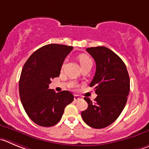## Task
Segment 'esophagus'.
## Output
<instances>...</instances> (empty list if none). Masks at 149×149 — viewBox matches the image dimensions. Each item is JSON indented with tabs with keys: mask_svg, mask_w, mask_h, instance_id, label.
Returning <instances> with one entry per match:
<instances>
[{
	"mask_svg": "<svg viewBox=\"0 0 149 149\" xmlns=\"http://www.w3.org/2000/svg\"><path fill=\"white\" fill-rule=\"evenodd\" d=\"M81 99V97H79V95H74V100L75 101H79V100H80Z\"/></svg>",
	"mask_w": 149,
	"mask_h": 149,
	"instance_id": "esophagus-1",
	"label": "esophagus"
}]
</instances>
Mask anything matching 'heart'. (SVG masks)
<instances>
[{"label":"heart","mask_w":149,"mask_h":149,"mask_svg":"<svg viewBox=\"0 0 149 149\" xmlns=\"http://www.w3.org/2000/svg\"><path fill=\"white\" fill-rule=\"evenodd\" d=\"M78 60H79V63H80L81 67H82V66L84 65H86L87 64H92V58H91L89 55H87V54H81V55H79V57H78ZM65 62L63 63V66L65 65Z\"/></svg>","instance_id":"heart-1"}]
</instances>
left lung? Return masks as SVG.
<instances>
[{
  "instance_id": "left-lung-1",
  "label": "left lung",
  "mask_w": 149,
  "mask_h": 149,
  "mask_svg": "<svg viewBox=\"0 0 149 149\" xmlns=\"http://www.w3.org/2000/svg\"><path fill=\"white\" fill-rule=\"evenodd\" d=\"M86 50L96 63L89 86L97 96L95 102L84 97L88 108L82 111L81 116L89 127L101 129L115 122L123 111L130 92V77L124 62L111 49L97 47Z\"/></svg>"
}]
</instances>
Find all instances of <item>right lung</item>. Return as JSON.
Returning a JSON list of instances; mask_svg holds the SVG:
<instances>
[{
    "mask_svg": "<svg viewBox=\"0 0 149 149\" xmlns=\"http://www.w3.org/2000/svg\"><path fill=\"white\" fill-rule=\"evenodd\" d=\"M73 49L62 44H47L30 55L23 66L19 82L20 100L27 116L36 125L52 127L58 123L65 108L73 101L69 91L56 93L49 89L60 76L65 59Z\"/></svg>",
    "mask_w": 149,
    "mask_h": 149,
    "instance_id": "1",
    "label": "right lung"
}]
</instances>
